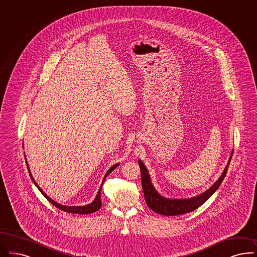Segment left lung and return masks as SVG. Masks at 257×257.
Returning a JSON list of instances; mask_svg holds the SVG:
<instances>
[{"label": "left lung", "mask_w": 257, "mask_h": 257, "mask_svg": "<svg viewBox=\"0 0 257 257\" xmlns=\"http://www.w3.org/2000/svg\"><path fill=\"white\" fill-rule=\"evenodd\" d=\"M233 152L230 153V156L228 158V164L219 177L218 180L216 181L209 190H206L205 192L201 193L199 195L195 197H191L188 199H170L166 198L164 196L160 195L157 190L154 189L152 185L151 177L149 174V171L143 162L139 159V167L141 171V177H142V188L145 195V200L149 208L153 210L156 213H159L162 215H167V216H173V215H180V214H185L190 212L194 209H198L201 205H203L209 197L215 192V190L218 189L224 180L227 171H228V165L231 159Z\"/></svg>", "instance_id": "1"}]
</instances>
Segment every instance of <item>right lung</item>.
<instances>
[{"label": "right lung", "instance_id": "obj_1", "mask_svg": "<svg viewBox=\"0 0 257 257\" xmlns=\"http://www.w3.org/2000/svg\"><path fill=\"white\" fill-rule=\"evenodd\" d=\"M27 166H28V170H29V175H30V178H31V180L33 181V183L35 184V186L38 188V190L41 191V193L47 198V199L52 204V205H54L56 208L58 209H61V210H64V211H66V212H69V213H76V214H88V213H92V212H95L97 211L98 209L101 208V206H102V202H101V190H102V187H103V183H104V181H105V177L111 172L112 171H114L115 169L119 166V164H115L114 166H112L108 171H106V173H105V177H104V179H103V182H102V185H101V187H100V189L98 190V192H97V195H96L95 199L94 201L92 202V203H90V204H88V205H86V206H72V207H70V206H64V205H61V204H58L57 202H55V201H53V200L51 199V198H49L48 195L43 191V190L40 188L38 186V184L35 182L34 180V178L32 177V175H31V173H30V170H29V165H28V162H27Z\"/></svg>", "mask_w": 257, "mask_h": 257}]
</instances>
